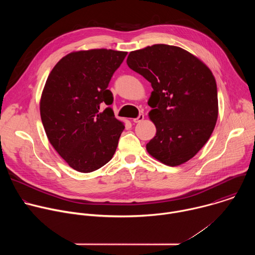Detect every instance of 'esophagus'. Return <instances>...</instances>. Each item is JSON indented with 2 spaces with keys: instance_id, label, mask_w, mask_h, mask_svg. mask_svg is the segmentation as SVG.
I'll use <instances>...</instances> for the list:
<instances>
[{
  "instance_id": "obj_1",
  "label": "esophagus",
  "mask_w": 255,
  "mask_h": 255,
  "mask_svg": "<svg viewBox=\"0 0 255 255\" xmlns=\"http://www.w3.org/2000/svg\"><path fill=\"white\" fill-rule=\"evenodd\" d=\"M143 119H144V115H143V114H140L137 118L133 119V122H134V123H140L141 121H143Z\"/></svg>"
}]
</instances>
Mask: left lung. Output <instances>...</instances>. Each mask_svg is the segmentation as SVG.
Listing matches in <instances>:
<instances>
[{"label": "left lung", "mask_w": 255, "mask_h": 255, "mask_svg": "<svg viewBox=\"0 0 255 255\" xmlns=\"http://www.w3.org/2000/svg\"><path fill=\"white\" fill-rule=\"evenodd\" d=\"M127 64L153 89L148 116L156 134L146 144L147 152L169 166L187 162L209 140L217 122L212 71L189 51L166 44L131 51Z\"/></svg>", "instance_id": "8db88e82"}]
</instances>
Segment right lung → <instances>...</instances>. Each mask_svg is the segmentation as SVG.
<instances>
[{
    "instance_id": "1",
    "label": "right lung",
    "mask_w": 255,
    "mask_h": 255,
    "mask_svg": "<svg viewBox=\"0 0 255 255\" xmlns=\"http://www.w3.org/2000/svg\"><path fill=\"white\" fill-rule=\"evenodd\" d=\"M127 52L91 49L71 52L52 68L40 116L47 138L67 164L92 172L110 161L125 126L115 118L108 90Z\"/></svg>"
}]
</instances>
